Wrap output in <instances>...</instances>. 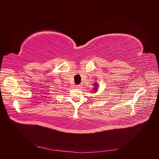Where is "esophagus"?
Returning a JSON list of instances; mask_svg holds the SVG:
<instances>
[{"label":"esophagus","instance_id":"1","mask_svg":"<svg viewBox=\"0 0 159 159\" xmlns=\"http://www.w3.org/2000/svg\"><path fill=\"white\" fill-rule=\"evenodd\" d=\"M81 87V85H80V84L76 85V88H80Z\"/></svg>","mask_w":159,"mask_h":159}]
</instances>
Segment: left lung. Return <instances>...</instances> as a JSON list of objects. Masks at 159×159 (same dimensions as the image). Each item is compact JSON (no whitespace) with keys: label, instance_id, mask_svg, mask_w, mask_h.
Instances as JSON below:
<instances>
[{"label":"left lung","instance_id":"left-lung-1","mask_svg":"<svg viewBox=\"0 0 159 159\" xmlns=\"http://www.w3.org/2000/svg\"><path fill=\"white\" fill-rule=\"evenodd\" d=\"M94 85H95V88H93V90H94V92H96V91H97V89H98V84H95Z\"/></svg>","mask_w":159,"mask_h":159}]
</instances>
